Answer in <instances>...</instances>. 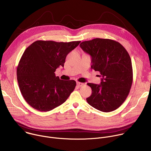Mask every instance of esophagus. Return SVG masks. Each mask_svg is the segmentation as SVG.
Here are the masks:
<instances>
[{
  "label": "esophagus",
  "instance_id": "esophagus-1",
  "mask_svg": "<svg viewBox=\"0 0 151 151\" xmlns=\"http://www.w3.org/2000/svg\"><path fill=\"white\" fill-rule=\"evenodd\" d=\"M76 85H77V86H78V87H82V86L83 85H84L85 84L83 83H82V82H77L76 83Z\"/></svg>",
  "mask_w": 151,
  "mask_h": 151
}]
</instances>
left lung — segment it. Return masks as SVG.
<instances>
[{
	"instance_id": "left-lung-1",
	"label": "left lung",
	"mask_w": 151,
	"mask_h": 151,
	"mask_svg": "<svg viewBox=\"0 0 151 151\" xmlns=\"http://www.w3.org/2000/svg\"><path fill=\"white\" fill-rule=\"evenodd\" d=\"M80 47L91 57V69L100 72V84L88 83L92 89L88 103L104 112L116 110L127 99L133 82L132 60L119 42L96 38L81 43Z\"/></svg>"
}]
</instances>
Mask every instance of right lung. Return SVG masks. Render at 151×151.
Segmentation results:
<instances>
[{
  "instance_id": "right-lung-1",
  "label": "right lung",
  "mask_w": 151,
  "mask_h": 151,
  "mask_svg": "<svg viewBox=\"0 0 151 151\" xmlns=\"http://www.w3.org/2000/svg\"><path fill=\"white\" fill-rule=\"evenodd\" d=\"M80 42L37 40L25 50L17 67V81L23 97L33 108L51 111L73 91L76 82L61 80L54 72L64 67L67 55Z\"/></svg>"
}]
</instances>
